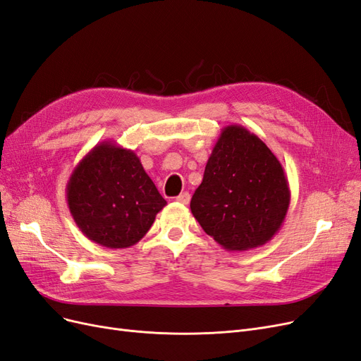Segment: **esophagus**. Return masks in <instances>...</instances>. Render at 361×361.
Listing matches in <instances>:
<instances>
[{"label":"esophagus","instance_id":"obj_1","mask_svg":"<svg viewBox=\"0 0 361 361\" xmlns=\"http://www.w3.org/2000/svg\"><path fill=\"white\" fill-rule=\"evenodd\" d=\"M177 201L181 204H189L190 202V193L189 192H183L177 196Z\"/></svg>","mask_w":361,"mask_h":361}]
</instances>
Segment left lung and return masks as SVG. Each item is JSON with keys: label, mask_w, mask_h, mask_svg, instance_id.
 <instances>
[{"label": "left lung", "mask_w": 361, "mask_h": 361, "mask_svg": "<svg viewBox=\"0 0 361 361\" xmlns=\"http://www.w3.org/2000/svg\"><path fill=\"white\" fill-rule=\"evenodd\" d=\"M289 202V183L273 151L246 127H224L190 201L207 234L226 250L259 247L281 229Z\"/></svg>", "instance_id": "obj_1"}]
</instances>
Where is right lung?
Listing matches in <instances>:
<instances>
[{"instance_id":"1","label":"right lung","mask_w":361,"mask_h":361,"mask_svg":"<svg viewBox=\"0 0 361 361\" xmlns=\"http://www.w3.org/2000/svg\"><path fill=\"white\" fill-rule=\"evenodd\" d=\"M66 200L82 234L109 249L136 244L166 205L135 151L114 141L97 144L79 161Z\"/></svg>"}]
</instances>
